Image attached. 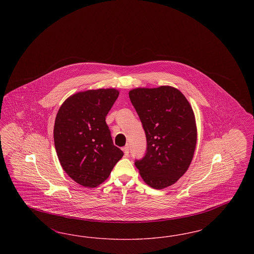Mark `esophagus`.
<instances>
[{
    "label": "esophagus",
    "mask_w": 254,
    "mask_h": 254,
    "mask_svg": "<svg viewBox=\"0 0 254 254\" xmlns=\"http://www.w3.org/2000/svg\"><path fill=\"white\" fill-rule=\"evenodd\" d=\"M123 151L125 153V156H128L129 154V146L128 145H126L123 147Z\"/></svg>",
    "instance_id": "obj_1"
}]
</instances>
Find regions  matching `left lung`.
<instances>
[{
	"mask_svg": "<svg viewBox=\"0 0 254 254\" xmlns=\"http://www.w3.org/2000/svg\"><path fill=\"white\" fill-rule=\"evenodd\" d=\"M129 99L146 136L145 157L135 162L149 187L162 190L175 184L189 169L197 143L193 109L181 91L170 85L137 87Z\"/></svg>",
	"mask_w": 254,
	"mask_h": 254,
	"instance_id": "obj_1",
	"label": "left lung"
}]
</instances>
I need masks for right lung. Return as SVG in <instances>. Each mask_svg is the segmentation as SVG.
Here are the masks:
<instances>
[{"label":"right lung","instance_id":"right-lung-1","mask_svg":"<svg viewBox=\"0 0 254 254\" xmlns=\"http://www.w3.org/2000/svg\"><path fill=\"white\" fill-rule=\"evenodd\" d=\"M118 96L115 88L80 91L68 97L56 115L53 137L61 166L83 187L95 188L106 181L124 155L113 145L106 123Z\"/></svg>","mask_w":254,"mask_h":254}]
</instances>
